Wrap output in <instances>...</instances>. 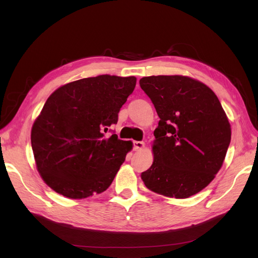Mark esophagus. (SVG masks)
Returning a JSON list of instances; mask_svg holds the SVG:
<instances>
[{
  "label": "esophagus",
  "instance_id": "obj_1",
  "mask_svg": "<svg viewBox=\"0 0 258 258\" xmlns=\"http://www.w3.org/2000/svg\"><path fill=\"white\" fill-rule=\"evenodd\" d=\"M144 142H141V141H134L133 142V149L135 151H139V150H142L144 147Z\"/></svg>",
  "mask_w": 258,
  "mask_h": 258
}]
</instances>
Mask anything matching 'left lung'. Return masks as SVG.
<instances>
[{"mask_svg": "<svg viewBox=\"0 0 258 258\" xmlns=\"http://www.w3.org/2000/svg\"><path fill=\"white\" fill-rule=\"evenodd\" d=\"M140 85L160 117L154 162L141 177L157 194L187 199L223 165L232 134L226 114L210 87L187 76H146Z\"/></svg>", "mask_w": 258, "mask_h": 258, "instance_id": "obj_1", "label": "left lung"}]
</instances>
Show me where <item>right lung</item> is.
Wrapping results in <instances>:
<instances>
[{"mask_svg":"<svg viewBox=\"0 0 258 258\" xmlns=\"http://www.w3.org/2000/svg\"><path fill=\"white\" fill-rule=\"evenodd\" d=\"M135 85L134 76L98 75L65 84L47 98L31 143L38 173L56 193L81 200L112 184L132 142L105 133Z\"/></svg>","mask_w":258,"mask_h":258,"instance_id":"right-lung-1","label":"right lung"}]
</instances>
